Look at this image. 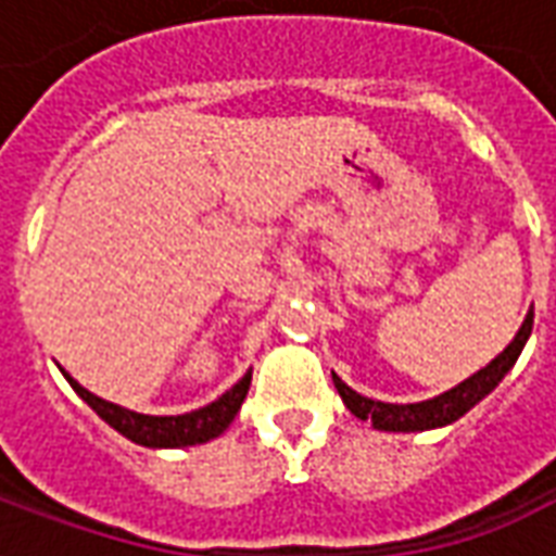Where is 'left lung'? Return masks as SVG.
<instances>
[{
	"instance_id": "1",
	"label": "left lung",
	"mask_w": 556,
	"mask_h": 556,
	"mask_svg": "<svg viewBox=\"0 0 556 556\" xmlns=\"http://www.w3.org/2000/svg\"><path fill=\"white\" fill-rule=\"evenodd\" d=\"M533 330V309L527 313L525 325L515 333V339L497 354L494 361L479 369L477 375H470L467 381H462L453 390H446L441 396L429 399V402H417V405H390V402H375L361 393H354L349 384H342V378L333 375V384H337L339 396L345 402V408L357 419H369L375 429L381 431H426V429H441L450 426L458 417H465L467 410L473 408L477 402L489 396L494 387L501 384L503 375L509 372L518 361V354L525 349L527 337Z\"/></svg>"
}]
</instances>
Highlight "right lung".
Instances as JSON below:
<instances>
[{
  "label": "right lung",
  "instance_id": "add662e5",
  "mask_svg": "<svg viewBox=\"0 0 556 556\" xmlns=\"http://www.w3.org/2000/svg\"><path fill=\"white\" fill-rule=\"evenodd\" d=\"M67 384L77 390L79 399L89 402V408L101 419H106L115 431H122L125 438L142 446H193V443H205L211 438H219L223 431L229 429L235 414L241 410V402L247 399L253 372H247L238 384L226 390L217 402H211L205 408L190 410L181 417H148V414H137L127 410L113 402H103L101 396L89 393L86 387H79L71 375L65 372Z\"/></svg>",
  "mask_w": 556,
  "mask_h": 556
}]
</instances>
